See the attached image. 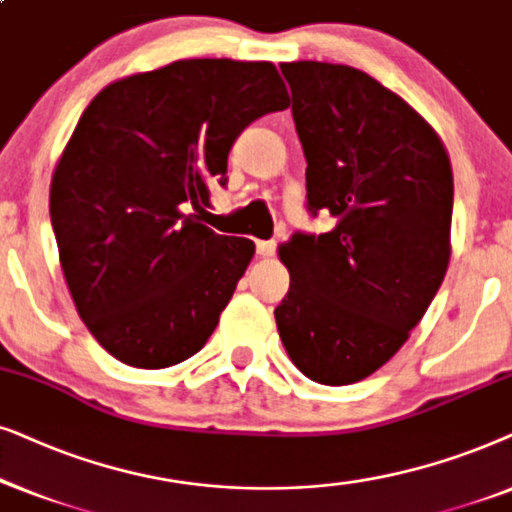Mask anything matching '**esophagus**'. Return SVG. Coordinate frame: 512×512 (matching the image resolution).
Masks as SVG:
<instances>
[{"mask_svg": "<svg viewBox=\"0 0 512 512\" xmlns=\"http://www.w3.org/2000/svg\"><path fill=\"white\" fill-rule=\"evenodd\" d=\"M255 248H257V255H260V257H271L276 252V243L274 241H257Z\"/></svg>", "mask_w": 512, "mask_h": 512, "instance_id": "esophagus-1", "label": "esophagus"}]
</instances>
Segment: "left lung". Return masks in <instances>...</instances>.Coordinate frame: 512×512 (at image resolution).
<instances>
[{
	"instance_id": "1",
	"label": "left lung",
	"mask_w": 512,
	"mask_h": 512,
	"mask_svg": "<svg viewBox=\"0 0 512 512\" xmlns=\"http://www.w3.org/2000/svg\"><path fill=\"white\" fill-rule=\"evenodd\" d=\"M281 72L306 156V206L337 222L278 250L290 271L278 335L309 379L356 384L398 353L447 274L452 166L431 124L370 74L316 60Z\"/></svg>"
}]
</instances>
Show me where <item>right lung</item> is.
I'll return each mask as SVG.
<instances>
[{
    "label": "right lung",
    "mask_w": 512,
    "mask_h": 512,
    "mask_svg": "<svg viewBox=\"0 0 512 512\" xmlns=\"http://www.w3.org/2000/svg\"><path fill=\"white\" fill-rule=\"evenodd\" d=\"M290 107L271 63L175 60L102 88L51 180L60 267L81 320L142 370L203 349L255 255L203 224L252 121Z\"/></svg>",
    "instance_id": "right-lung-1"
}]
</instances>
